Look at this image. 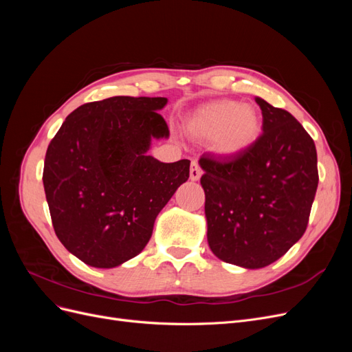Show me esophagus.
<instances>
[{
	"label": "esophagus",
	"mask_w": 352,
	"mask_h": 352,
	"mask_svg": "<svg viewBox=\"0 0 352 352\" xmlns=\"http://www.w3.org/2000/svg\"><path fill=\"white\" fill-rule=\"evenodd\" d=\"M201 175H202V172H201L199 164H198L197 162L190 163V170H189V177H190V180H194V182H195V180H199Z\"/></svg>",
	"instance_id": "34e87169"
}]
</instances>
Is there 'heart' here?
Here are the masks:
<instances>
[{
  "mask_svg": "<svg viewBox=\"0 0 352 352\" xmlns=\"http://www.w3.org/2000/svg\"><path fill=\"white\" fill-rule=\"evenodd\" d=\"M186 129L195 140H212V146L219 154L235 157L257 141L261 132V114L251 104L232 100L212 101L190 114Z\"/></svg>",
  "mask_w": 352,
  "mask_h": 352,
  "instance_id": "obj_1",
  "label": "heart"
}]
</instances>
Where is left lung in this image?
<instances>
[{
	"mask_svg": "<svg viewBox=\"0 0 352 352\" xmlns=\"http://www.w3.org/2000/svg\"><path fill=\"white\" fill-rule=\"evenodd\" d=\"M263 133L247 151L228 158L204 154L207 239L221 261L261 269L300 241L318 185L311 136L286 110L255 98Z\"/></svg>",
	"mask_w": 352,
	"mask_h": 352,
	"instance_id": "8db88e82",
	"label": "left lung"
}]
</instances>
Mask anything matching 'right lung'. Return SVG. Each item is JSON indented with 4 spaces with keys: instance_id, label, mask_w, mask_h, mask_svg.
<instances>
[{
    "instance_id": "right-lung-1",
    "label": "right lung",
    "mask_w": 352,
    "mask_h": 352,
    "mask_svg": "<svg viewBox=\"0 0 352 352\" xmlns=\"http://www.w3.org/2000/svg\"><path fill=\"white\" fill-rule=\"evenodd\" d=\"M167 98L111 97L80 105L48 145L45 197L56 235L85 264L111 269L140 254L154 221L189 177V160L162 163Z\"/></svg>"
}]
</instances>
